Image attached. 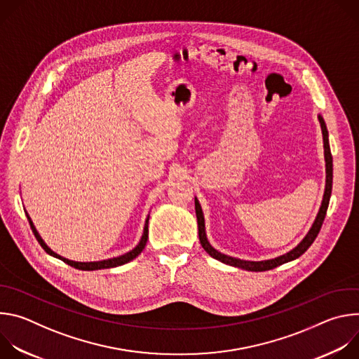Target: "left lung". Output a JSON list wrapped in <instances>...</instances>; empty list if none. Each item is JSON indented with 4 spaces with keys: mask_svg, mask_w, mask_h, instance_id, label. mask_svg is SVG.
Returning a JSON list of instances; mask_svg holds the SVG:
<instances>
[{
    "mask_svg": "<svg viewBox=\"0 0 359 359\" xmlns=\"http://www.w3.org/2000/svg\"><path fill=\"white\" fill-rule=\"evenodd\" d=\"M318 121L321 123V130H323V139H324V156H325V172H327V179H325V191H324V197H323V203L320 212L310 229V231L306 233V236L302 238V241L294 247L291 251L280 255V257L271 259V260H263V262H247V260H240V259H234L230 257V255H226L220 251H217L216 248L212 247V244L209 243L208 237H206V229H204V217H203V212H201V206L198 200L194 197V209H196V216H197V224H198V238H200V244L201 247L208 251L209 255H212L213 259L233 266V267H238V269H244L248 271H267V270H273L284 263L292 262L295 259H298L299 255H302L309 247L314 243V240L317 238L321 226L324 223L325 215H327V209L330 204V197H331V191H332V155L330 150V143H328V130H327V125L323 119L321 115H318Z\"/></svg>",
    "mask_w": 359,
    "mask_h": 359,
    "instance_id": "left-lung-1",
    "label": "left lung"
}]
</instances>
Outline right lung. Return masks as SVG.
Returning a JSON list of instances; mask_svg holds the SVG:
<instances>
[{"instance_id":"right-lung-1","label":"right lung","mask_w":359,"mask_h":359,"mask_svg":"<svg viewBox=\"0 0 359 359\" xmlns=\"http://www.w3.org/2000/svg\"><path fill=\"white\" fill-rule=\"evenodd\" d=\"M25 215H27V217H28V222H29V226H31V229H32V233H34L35 238L38 240V243L41 244V247H42V248H43L49 255H53V257H57V259L62 260L64 263H67V264H68V266H71V267H75V269H78V270H83V271H93V270H100V269H112V267L123 266V264H126V263L132 262L133 259H136L137 255L142 252V250H143V248H144V245H146L147 237H149V229H147V224H149V216H147V219H146V222H144V229H143L142 238H140L139 244H137L133 250H130V251L125 252L123 255H119V257H114V259H108V260H102V262H89V263L72 262V260H68V259L62 257V255H60V254H57V252H54L53 250H50V248L45 244V241L41 238L39 233L36 231V229H35V226H34V223H32V220H31V217L28 216V213H27V212H25Z\"/></svg>"}]
</instances>
